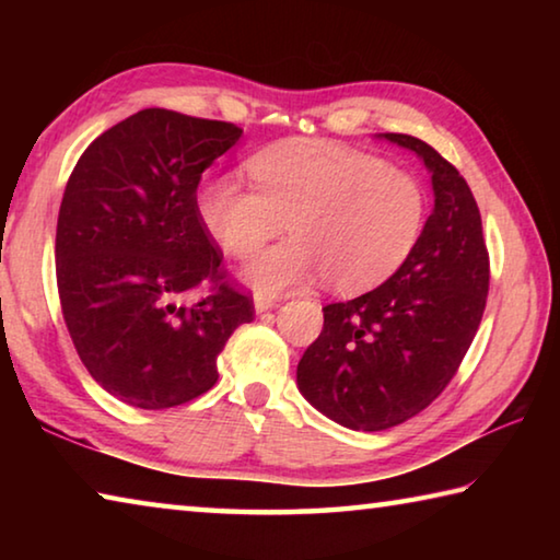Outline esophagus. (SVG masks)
Returning <instances> with one entry per match:
<instances>
[{"mask_svg": "<svg viewBox=\"0 0 560 560\" xmlns=\"http://www.w3.org/2000/svg\"><path fill=\"white\" fill-rule=\"evenodd\" d=\"M277 299H271V296H264V293H257V296H254V311H257V314H264V311H271V308H277Z\"/></svg>", "mask_w": 560, "mask_h": 560, "instance_id": "obj_1", "label": "esophagus"}]
</instances>
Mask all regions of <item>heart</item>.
<instances>
[{
    "label": "heart",
    "mask_w": 560,
    "mask_h": 560,
    "mask_svg": "<svg viewBox=\"0 0 560 560\" xmlns=\"http://www.w3.org/2000/svg\"><path fill=\"white\" fill-rule=\"evenodd\" d=\"M257 187L205 179L197 220L226 254L249 259L287 222L291 240L246 264L252 289L277 293L324 273L328 289H373L402 267L422 234L424 189L381 158L328 140H287L249 160Z\"/></svg>",
    "instance_id": "1"
}]
</instances>
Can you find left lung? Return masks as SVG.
<instances>
[{"label": "left lung", "instance_id": "left-lung-1", "mask_svg": "<svg viewBox=\"0 0 560 560\" xmlns=\"http://www.w3.org/2000/svg\"><path fill=\"white\" fill-rule=\"evenodd\" d=\"M432 175L434 207L407 261L381 287L324 308L299 360L301 395L348 430L381 432L438 397L467 353L489 291L481 217L457 167L420 138L381 132Z\"/></svg>", "mask_w": 560, "mask_h": 560}]
</instances>
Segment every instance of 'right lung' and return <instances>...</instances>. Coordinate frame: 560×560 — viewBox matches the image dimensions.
Wrapping results in <instances>:
<instances>
[{
	"label": "right lung",
	"instance_id": "obj_1",
	"mask_svg": "<svg viewBox=\"0 0 560 560\" xmlns=\"http://www.w3.org/2000/svg\"><path fill=\"white\" fill-rule=\"evenodd\" d=\"M240 136L232 122L145 108L101 132L66 183L63 320L93 381L126 405L165 410L210 390L217 355L254 318L195 212L202 173ZM202 280L215 281L211 296L179 307Z\"/></svg>",
	"mask_w": 560,
	"mask_h": 560
}]
</instances>
